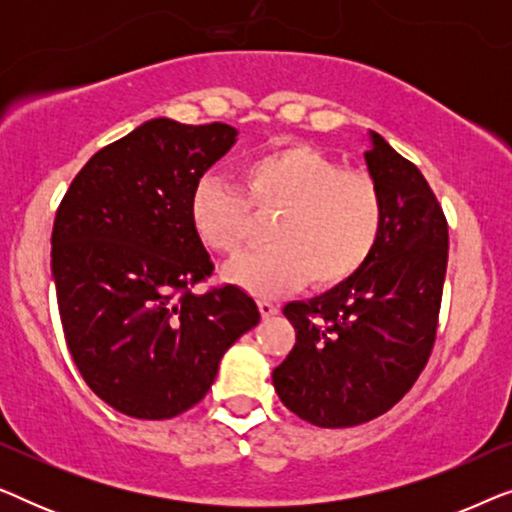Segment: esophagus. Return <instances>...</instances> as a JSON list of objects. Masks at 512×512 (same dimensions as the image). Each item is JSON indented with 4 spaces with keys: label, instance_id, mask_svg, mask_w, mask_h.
<instances>
[{
    "label": "esophagus",
    "instance_id": "34e87169",
    "mask_svg": "<svg viewBox=\"0 0 512 512\" xmlns=\"http://www.w3.org/2000/svg\"><path fill=\"white\" fill-rule=\"evenodd\" d=\"M258 310H261L263 317H272V314L279 312V305L272 303V300H268V298H261L258 300Z\"/></svg>",
    "mask_w": 512,
    "mask_h": 512
}]
</instances>
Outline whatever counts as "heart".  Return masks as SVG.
Returning a JSON list of instances; mask_svg holds the SVG:
<instances>
[{
  "label": "heart",
  "instance_id": "obj_1",
  "mask_svg": "<svg viewBox=\"0 0 512 512\" xmlns=\"http://www.w3.org/2000/svg\"><path fill=\"white\" fill-rule=\"evenodd\" d=\"M242 191L207 174L195 186L191 221L207 249L235 256L254 230L256 214H275L265 249L226 265L230 282L254 293H279L303 284L335 286L370 261L382 237L384 200L366 172L305 144H289L242 165Z\"/></svg>",
  "mask_w": 512,
  "mask_h": 512
}]
</instances>
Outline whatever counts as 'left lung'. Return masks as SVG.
I'll return each instance as SVG.
<instances>
[{"instance_id":"8db88e82","label":"left lung","mask_w":512,"mask_h":512,"mask_svg":"<svg viewBox=\"0 0 512 512\" xmlns=\"http://www.w3.org/2000/svg\"><path fill=\"white\" fill-rule=\"evenodd\" d=\"M384 228L370 261L284 317L296 345L272 370L286 408L324 429L380 417L408 394L433 349L447 270V221L424 174L370 130L363 153Z\"/></svg>"}]
</instances>
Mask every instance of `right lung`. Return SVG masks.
I'll return each instance as SVG.
<instances>
[{
  "label": "right lung",
  "mask_w": 512,
  "mask_h": 512,
  "mask_svg": "<svg viewBox=\"0 0 512 512\" xmlns=\"http://www.w3.org/2000/svg\"><path fill=\"white\" fill-rule=\"evenodd\" d=\"M237 142L226 123L151 118L76 174L53 223L51 272L69 354L104 403L170 419L200 403L261 312L240 286L193 293L214 263L195 186Z\"/></svg>",
  "instance_id": "obj_1"
}]
</instances>
